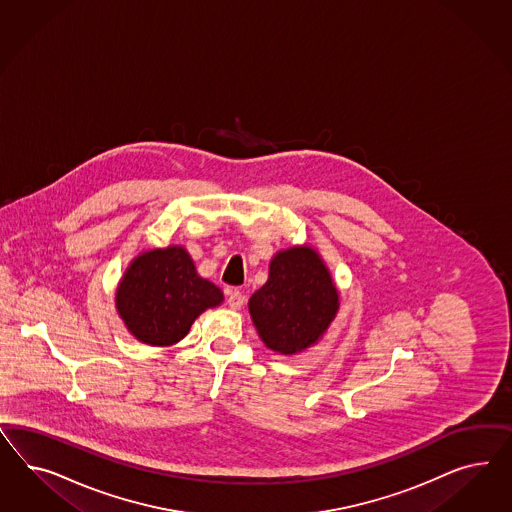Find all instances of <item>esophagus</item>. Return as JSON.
Returning a JSON list of instances; mask_svg holds the SVG:
<instances>
[{"instance_id":"esophagus-1","label":"esophagus","mask_w":512,"mask_h":512,"mask_svg":"<svg viewBox=\"0 0 512 512\" xmlns=\"http://www.w3.org/2000/svg\"><path fill=\"white\" fill-rule=\"evenodd\" d=\"M244 302H246V296L242 295L240 291H236L233 289L229 296H227V304L233 308V310H240L242 306H244Z\"/></svg>"}]
</instances>
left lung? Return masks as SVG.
<instances>
[{"mask_svg": "<svg viewBox=\"0 0 512 512\" xmlns=\"http://www.w3.org/2000/svg\"><path fill=\"white\" fill-rule=\"evenodd\" d=\"M338 311V291L311 248L279 251L270 276L249 298V313L272 351L295 355L323 336Z\"/></svg>", "mask_w": 512, "mask_h": 512, "instance_id": "1", "label": "left lung"}]
</instances>
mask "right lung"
I'll return each mask as SVG.
<instances>
[{
	"instance_id": "obj_1",
	"label": "right lung",
	"mask_w": 512,
	"mask_h": 512,
	"mask_svg": "<svg viewBox=\"0 0 512 512\" xmlns=\"http://www.w3.org/2000/svg\"><path fill=\"white\" fill-rule=\"evenodd\" d=\"M223 293L202 279L184 248L152 249L127 268L116 293L118 313L129 332L148 345H172L189 332Z\"/></svg>"
}]
</instances>
